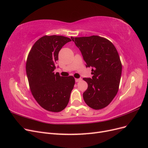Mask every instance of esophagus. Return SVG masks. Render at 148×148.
Listing matches in <instances>:
<instances>
[{
  "instance_id": "obj_1",
  "label": "esophagus",
  "mask_w": 148,
  "mask_h": 148,
  "mask_svg": "<svg viewBox=\"0 0 148 148\" xmlns=\"http://www.w3.org/2000/svg\"><path fill=\"white\" fill-rule=\"evenodd\" d=\"M82 80V78H77V79H75V82H80Z\"/></svg>"
}]
</instances>
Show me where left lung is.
Returning <instances> with one entry per match:
<instances>
[{
    "mask_svg": "<svg viewBox=\"0 0 148 148\" xmlns=\"http://www.w3.org/2000/svg\"><path fill=\"white\" fill-rule=\"evenodd\" d=\"M81 51L86 67H92L90 78H84L88 89L83 99L91 108L108 106L117 95L122 66L117 49L108 39L98 36L71 38Z\"/></svg>",
    "mask_w": 148,
    "mask_h": 148,
    "instance_id": "obj_1",
    "label": "left lung"
}]
</instances>
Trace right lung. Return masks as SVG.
<instances>
[{
    "mask_svg": "<svg viewBox=\"0 0 148 148\" xmlns=\"http://www.w3.org/2000/svg\"><path fill=\"white\" fill-rule=\"evenodd\" d=\"M71 39L62 36H44L34 43L26 64L29 88L36 101L48 111L59 112L69 102L75 84L72 76L54 73L59 52Z\"/></svg>",
    "mask_w": 148,
    "mask_h": 148,
    "instance_id": "add662e5",
    "label": "right lung"
}]
</instances>
